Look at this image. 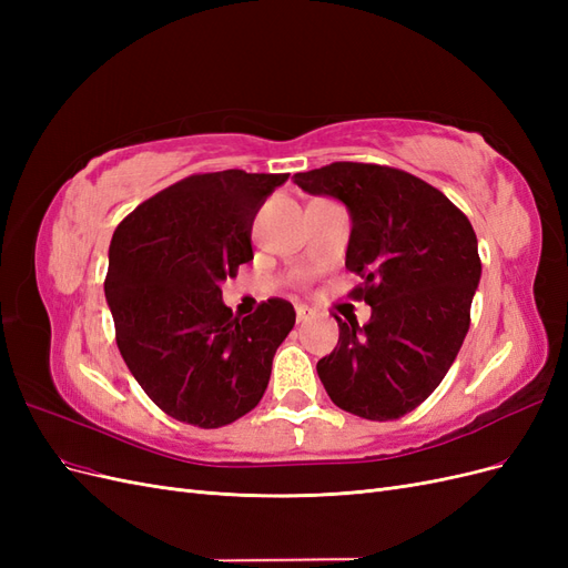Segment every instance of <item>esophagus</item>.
<instances>
[{"mask_svg":"<svg viewBox=\"0 0 568 568\" xmlns=\"http://www.w3.org/2000/svg\"><path fill=\"white\" fill-rule=\"evenodd\" d=\"M307 317H311V311H307L305 305H298V307H296V320H298V322H305Z\"/></svg>","mask_w":568,"mask_h":568,"instance_id":"34e87169","label":"esophagus"}]
</instances>
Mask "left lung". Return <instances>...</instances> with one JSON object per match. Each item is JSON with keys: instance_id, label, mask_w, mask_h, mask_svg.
<instances>
[{"instance_id": "left-lung-1", "label": "left lung", "mask_w": 568, "mask_h": 568, "mask_svg": "<svg viewBox=\"0 0 568 568\" xmlns=\"http://www.w3.org/2000/svg\"><path fill=\"white\" fill-rule=\"evenodd\" d=\"M294 182L348 209L346 267L365 280L353 296L372 305L363 326L334 315L338 343L317 363L320 382L351 415L398 419L436 390L469 332L480 280L471 222L398 168L341 161Z\"/></svg>"}]
</instances>
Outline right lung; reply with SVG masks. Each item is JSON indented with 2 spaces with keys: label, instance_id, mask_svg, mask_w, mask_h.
<instances>
[{
  "label": "right lung",
  "instance_id": "obj_1",
  "mask_svg": "<svg viewBox=\"0 0 568 568\" xmlns=\"http://www.w3.org/2000/svg\"><path fill=\"white\" fill-rule=\"evenodd\" d=\"M286 180L244 170L192 175L136 205L113 232L104 294L118 351L178 422L217 428L244 417L294 329L288 301L270 298L239 317L220 288L253 261V220Z\"/></svg>",
  "mask_w": 568,
  "mask_h": 568
}]
</instances>
